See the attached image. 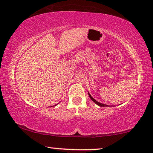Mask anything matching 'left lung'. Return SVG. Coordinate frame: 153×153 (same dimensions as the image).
I'll return each instance as SVG.
<instances>
[{
    "instance_id": "8db88e82",
    "label": "left lung",
    "mask_w": 153,
    "mask_h": 153,
    "mask_svg": "<svg viewBox=\"0 0 153 153\" xmlns=\"http://www.w3.org/2000/svg\"><path fill=\"white\" fill-rule=\"evenodd\" d=\"M88 95H89V97H90V98L93 100V102H95V104H97V105L98 106H109L108 105H106V104H102V103H100V102H98L97 101H96V100H95L94 98H93L92 97H91V95H90V93H88Z\"/></svg>"
}]
</instances>
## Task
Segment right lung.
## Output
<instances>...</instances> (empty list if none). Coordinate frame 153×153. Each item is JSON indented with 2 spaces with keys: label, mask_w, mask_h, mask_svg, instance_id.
<instances>
[{
  "label": "right lung",
  "mask_w": 153,
  "mask_h": 153,
  "mask_svg": "<svg viewBox=\"0 0 153 153\" xmlns=\"http://www.w3.org/2000/svg\"><path fill=\"white\" fill-rule=\"evenodd\" d=\"M51 107H52V106H51Z\"/></svg>",
  "instance_id": "1"
}]
</instances>
